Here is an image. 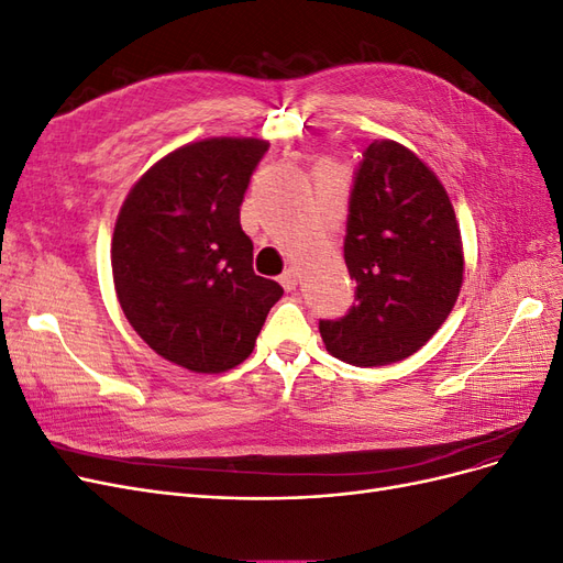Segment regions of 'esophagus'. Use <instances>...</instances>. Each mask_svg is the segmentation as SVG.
Returning <instances> with one entry per match:
<instances>
[{
	"instance_id": "34e87169",
	"label": "esophagus",
	"mask_w": 563,
	"mask_h": 563,
	"mask_svg": "<svg viewBox=\"0 0 563 563\" xmlns=\"http://www.w3.org/2000/svg\"><path fill=\"white\" fill-rule=\"evenodd\" d=\"M298 269L296 267H288L286 272H284V275L279 277V284L286 288V291H294V288L298 286Z\"/></svg>"
}]
</instances>
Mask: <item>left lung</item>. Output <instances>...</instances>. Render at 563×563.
Returning a JSON list of instances; mask_svg holds the SVG:
<instances>
[{"label": "left lung", "mask_w": 563, "mask_h": 563, "mask_svg": "<svg viewBox=\"0 0 563 563\" xmlns=\"http://www.w3.org/2000/svg\"><path fill=\"white\" fill-rule=\"evenodd\" d=\"M345 265L354 305L321 319L323 345L352 366H385L418 352L451 314L463 286V242L434 172L395 141H373L354 174Z\"/></svg>", "instance_id": "8db88e82"}]
</instances>
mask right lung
Returning <instances> with one entry per match:
<instances>
[{"instance_id":"add662e5","label":"right lung","mask_w":563,"mask_h":563,"mask_svg":"<svg viewBox=\"0 0 563 563\" xmlns=\"http://www.w3.org/2000/svg\"><path fill=\"white\" fill-rule=\"evenodd\" d=\"M269 143L207 139L168 152L131 187L112 234L119 305L145 343L195 373L253 352L284 288L253 272L240 207Z\"/></svg>"}]
</instances>
